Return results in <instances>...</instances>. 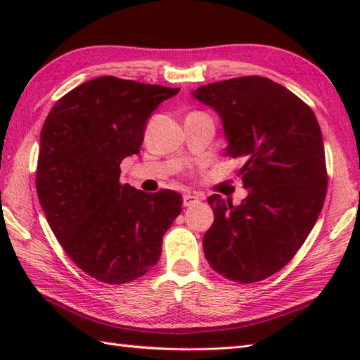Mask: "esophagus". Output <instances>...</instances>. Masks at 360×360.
I'll list each match as a JSON object with an SVG mask.
<instances>
[{"label": "esophagus", "mask_w": 360, "mask_h": 360, "mask_svg": "<svg viewBox=\"0 0 360 360\" xmlns=\"http://www.w3.org/2000/svg\"><path fill=\"white\" fill-rule=\"evenodd\" d=\"M198 201H200L198 200V196H193V195H184V198H182V204H184V207H190V205H193Z\"/></svg>", "instance_id": "obj_1"}]
</instances>
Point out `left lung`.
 <instances>
[{"label": "left lung", "mask_w": 360, "mask_h": 360, "mask_svg": "<svg viewBox=\"0 0 360 360\" xmlns=\"http://www.w3.org/2000/svg\"><path fill=\"white\" fill-rule=\"evenodd\" d=\"M223 124L226 156L244 160L240 205L212 195L213 224L202 248L223 277L254 283L290 262L326 196L323 137L309 106L280 83L249 75L192 91Z\"/></svg>", "instance_id": "1"}]
</instances>
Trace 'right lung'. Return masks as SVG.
I'll use <instances>...</instances> for the list:
<instances>
[{
    "label": "right lung",
    "mask_w": 360,
    "mask_h": 360,
    "mask_svg": "<svg viewBox=\"0 0 360 360\" xmlns=\"http://www.w3.org/2000/svg\"><path fill=\"white\" fill-rule=\"evenodd\" d=\"M179 88L105 75L52 106L40 136L37 193L53 235L91 277L122 285L159 262L182 210L173 190L122 186L120 162L141 151L153 111Z\"/></svg>",
    "instance_id": "obj_1"
}]
</instances>
